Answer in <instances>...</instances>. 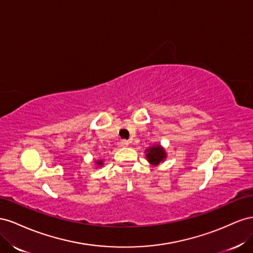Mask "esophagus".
Segmentation results:
<instances>
[{"label": "esophagus", "mask_w": 253, "mask_h": 253, "mask_svg": "<svg viewBox=\"0 0 253 253\" xmlns=\"http://www.w3.org/2000/svg\"><path fill=\"white\" fill-rule=\"evenodd\" d=\"M128 142L126 141V140H121L120 142H119V145L121 146V147H126V146H128Z\"/></svg>", "instance_id": "34e87169"}]
</instances>
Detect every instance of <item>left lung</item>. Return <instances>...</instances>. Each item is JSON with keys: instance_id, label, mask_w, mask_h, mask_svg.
Listing matches in <instances>:
<instances>
[{"instance_id": "left-lung-1", "label": "left lung", "mask_w": 253, "mask_h": 253, "mask_svg": "<svg viewBox=\"0 0 253 253\" xmlns=\"http://www.w3.org/2000/svg\"><path fill=\"white\" fill-rule=\"evenodd\" d=\"M147 161L151 165H159L161 162H164L167 158V153L161 145H153L145 150Z\"/></svg>"}]
</instances>
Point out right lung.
I'll return each mask as SVG.
<instances>
[{
  "instance_id": "1",
  "label": "right lung",
  "mask_w": 253,
  "mask_h": 253,
  "mask_svg": "<svg viewBox=\"0 0 253 253\" xmlns=\"http://www.w3.org/2000/svg\"><path fill=\"white\" fill-rule=\"evenodd\" d=\"M96 164H98V165H103V161H102V160L96 161Z\"/></svg>"
}]
</instances>
